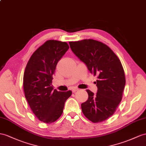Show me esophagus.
I'll list each match as a JSON object with an SVG mask.
<instances>
[{"instance_id":"esophagus-1","label":"esophagus","mask_w":146,"mask_h":146,"mask_svg":"<svg viewBox=\"0 0 146 146\" xmlns=\"http://www.w3.org/2000/svg\"><path fill=\"white\" fill-rule=\"evenodd\" d=\"M78 90V88H73V89H72V92H75L77 91Z\"/></svg>"}]
</instances>
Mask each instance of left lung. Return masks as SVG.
Masks as SVG:
<instances>
[{
    "label": "left lung",
    "mask_w": 146,
    "mask_h": 146,
    "mask_svg": "<svg viewBox=\"0 0 146 146\" xmlns=\"http://www.w3.org/2000/svg\"><path fill=\"white\" fill-rule=\"evenodd\" d=\"M71 49L90 72L98 76V92L89 89L88 99L81 104L83 114L93 123L105 121L114 113L121 102L125 86L121 63L107 45L93 39L69 42Z\"/></svg>",
    "instance_id": "1"
}]
</instances>
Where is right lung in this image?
<instances>
[{"label": "right lung", "instance_id": "obj_1", "mask_svg": "<svg viewBox=\"0 0 146 146\" xmlns=\"http://www.w3.org/2000/svg\"><path fill=\"white\" fill-rule=\"evenodd\" d=\"M69 46L65 42L48 40L33 54L26 66L23 89L29 107L40 121L50 124L59 118L65 103L72 94L53 91L52 81L58 62Z\"/></svg>", "mask_w": 146, "mask_h": 146}]
</instances>
